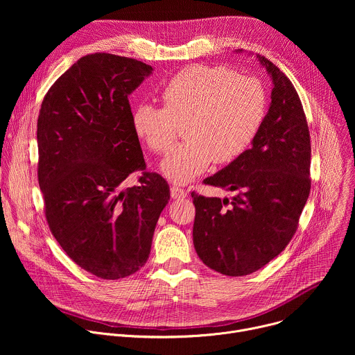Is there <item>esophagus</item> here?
Instances as JSON below:
<instances>
[{"instance_id":"1","label":"esophagus","mask_w":355,"mask_h":355,"mask_svg":"<svg viewBox=\"0 0 355 355\" xmlns=\"http://www.w3.org/2000/svg\"><path fill=\"white\" fill-rule=\"evenodd\" d=\"M171 198L173 199H182L187 196V191L180 188V187H171Z\"/></svg>"}]
</instances>
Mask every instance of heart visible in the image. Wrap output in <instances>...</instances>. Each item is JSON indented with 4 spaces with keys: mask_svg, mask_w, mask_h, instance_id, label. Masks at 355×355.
Here are the masks:
<instances>
[{
    "mask_svg": "<svg viewBox=\"0 0 355 355\" xmlns=\"http://www.w3.org/2000/svg\"><path fill=\"white\" fill-rule=\"evenodd\" d=\"M164 107L139 104L132 115L135 133L159 155L175 143L180 125L185 137L163 160V174L188 184L212 162L240 157L257 136L267 111V95L256 77L239 76L226 66H192L163 88Z\"/></svg>",
    "mask_w": 355,
    "mask_h": 355,
    "instance_id": "heart-1",
    "label": "heart"
}]
</instances>
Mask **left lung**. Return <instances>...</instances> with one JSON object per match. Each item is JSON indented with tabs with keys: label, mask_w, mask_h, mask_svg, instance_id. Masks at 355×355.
Here are the masks:
<instances>
[{
	"label": "left lung",
	"mask_w": 355,
	"mask_h": 355,
	"mask_svg": "<svg viewBox=\"0 0 355 355\" xmlns=\"http://www.w3.org/2000/svg\"><path fill=\"white\" fill-rule=\"evenodd\" d=\"M272 78L271 105L252 147L204 182L233 199L192 192L193 245L207 267L229 277L254 272L293 237L311 192V135L291 80L257 56Z\"/></svg>",
	"instance_id": "left-lung-1"
}]
</instances>
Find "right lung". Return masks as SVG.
Listing matches in <instances>:
<instances>
[{
  "label": "right lung",
  "instance_id": "1",
  "mask_svg": "<svg viewBox=\"0 0 355 355\" xmlns=\"http://www.w3.org/2000/svg\"><path fill=\"white\" fill-rule=\"evenodd\" d=\"M151 66L111 53L81 58L46 92L37 118V181L50 232L87 272L119 279L147 261L168 182L146 171L129 94ZM141 171V184L125 189Z\"/></svg>",
  "mask_w": 355,
  "mask_h": 355
}]
</instances>
